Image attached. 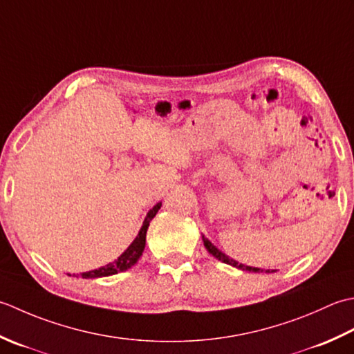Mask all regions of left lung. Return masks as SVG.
<instances>
[{
	"mask_svg": "<svg viewBox=\"0 0 354 354\" xmlns=\"http://www.w3.org/2000/svg\"><path fill=\"white\" fill-rule=\"evenodd\" d=\"M201 240H203V244H205V248L207 249L209 254L217 258L218 261H221V263H226L229 266H234V268H236V269H241V270H246V272H255V273H259V272L272 273V272H275V270H269V269L268 270H263V269H259V268H252V266H246V264L238 263V261H235V259L229 258L226 254H223V252L217 246H214V244L209 241L205 235H201Z\"/></svg>",
	"mask_w": 354,
	"mask_h": 354,
	"instance_id": "8db88e82",
	"label": "left lung"
}]
</instances>
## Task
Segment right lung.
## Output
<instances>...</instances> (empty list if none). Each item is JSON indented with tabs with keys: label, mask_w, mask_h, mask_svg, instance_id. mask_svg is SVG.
Returning <instances> with one entry per match:
<instances>
[{
	"label": "right lung",
	"mask_w": 354,
	"mask_h": 354,
	"mask_svg": "<svg viewBox=\"0 0 354 354\" xmlns=\"http://www.w3.org/2000/svg\"><path fill=\"white\" fill-rule=\"evenodd\" d=\"M162 206V201H158V203L153 207L149 209V212L147 214L145 220H143V225L139 230V234L133 240V243L129 244V246L124 250V254H122L118 259H114L113 263H108L102 268L95 269V270H90V272H82L79 273V275H73V277H82L85 279H95V278H102V277H110V275H116L119 272H125L129 268H133V266L139 261V258L143 254V249H145V243H147V230L149 226V221L156 217V214L158 212V209ZM68 277H71L68 273Z\"/></svg>",
	"instance_id": "add662e5"
}]
</instances>
